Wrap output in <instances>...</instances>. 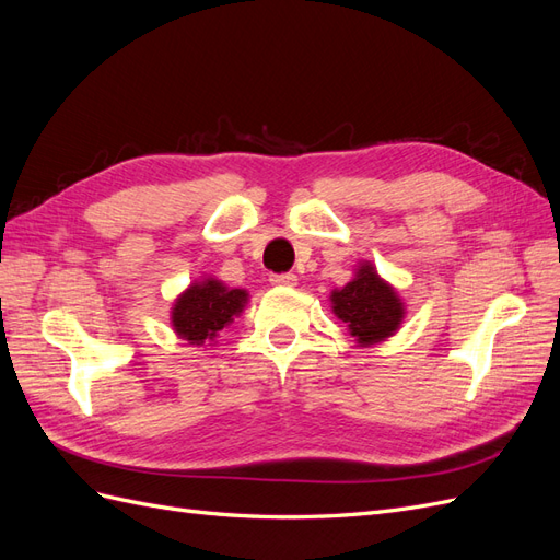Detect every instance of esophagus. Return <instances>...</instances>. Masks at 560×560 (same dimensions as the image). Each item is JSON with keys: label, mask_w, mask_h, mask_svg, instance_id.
<instances>
[{"label": "esophagus", "mask_w": 560, "mask_h": 560, "mask_svg": "<svg viewBox=\"0 0 560 560\" xmlns=\"http://www.w3.org/2000/svg\"><path fill=\"white\" fill-rule=\"evenodd\" d=\"M299 278L294 273H280V276H270V284L278 287H296Z\"/></svg>", "instance_id": "esophagus-1"}]
</instances>
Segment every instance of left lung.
I'll list each match as a JSON object with an SVG mask.
<instances>
[{
  "mask_svg": "<svg viewBox=\"0 0 560 560\" xmlns=\"http://www.w3.org/2000/svg\"><path fill=\"white\" fill-rule=\"evenodd\" d=\"M329 301L331 313L346 322L348 334L362 348L387 341L399 331L406 317L399 292L366 259L354 266V276L348 284L331 290Z\"/></svg>",
  "mask_w": 560,
  "mask_h": 560,
  "instance_id": "1",
  "label": "left lung"
}]
</instances>
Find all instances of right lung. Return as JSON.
I'll list each match as a JSON object with an SVG mask.
<instances>
[{"instance_id": "obj_1", "label": "right lung", "mask_w": 560, "mask_h": 560, "mask_svg": "<svg viewBox=\"0 0 560 560\" xmlns=\"http://www.w3.org/2000/svg\"><path fill=\"white\" fill-rule=\"evenodd\" d=\"M249 301L247 290L229 287L212 276L196 278L171 308V327L194 348L217 343V336L238 317Z\"/></svg>"}]
</instances>
